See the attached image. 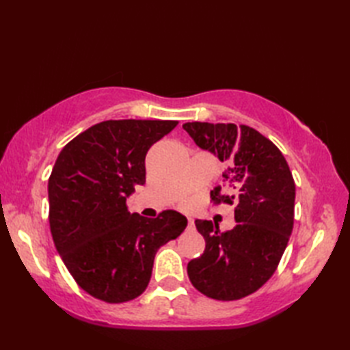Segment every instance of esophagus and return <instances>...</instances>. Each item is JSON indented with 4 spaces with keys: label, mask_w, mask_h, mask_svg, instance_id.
Wrapping results in <instances>:
<instances>
[{
    "label": "esophagus",
    "mask_w": 350,
    "mask_h": 350,
    "mask_svg": "<svg viewBox=\"0 0 350 350\" xmlns=\"http://www.w3.org/2000/svg\"><path fill=\"white\" fill-rule=\"evenodd\" d=\"M188 226H189V228H192V227H194V219H191V218H188Z\"/></svg>",
    "instance_id": "esophagus-1"
}]
</instances>
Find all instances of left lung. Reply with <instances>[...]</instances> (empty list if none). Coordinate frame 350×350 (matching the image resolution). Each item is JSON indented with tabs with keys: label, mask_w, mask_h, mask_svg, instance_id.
Segmentation results:
<instances>
[{
	"label": "left lung",
	"mask_w": 350,
	"mask_h": 350,
	"mask_svg": "<svg viewBox=\"0 0 350 350\" xmlns=\"http://www.w3.org/2000/svg\"><path fill=\"white\" fill-rule=\"evenodd\" d=\"M183 129L226 162L222 177L232 196L217 187L211 198L215 204L236 203L237 222L221 233L212 221H196L206 248L188 263V277L207 298L242 299L272 277L287 247L295 219L293 176L280 148L250 126L192 122Z\"/></svg>",
	"instance_id": "left-lung-1"
}]
</instances>
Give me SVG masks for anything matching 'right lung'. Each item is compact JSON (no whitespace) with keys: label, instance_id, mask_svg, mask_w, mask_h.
Segmentation results:
<instances>
[{"label":"right lung","instance_id":"add662e5","mask_svg":"<svg viewBox=\"0 0 350 350\" xmlns=\"http://www.w3.org/2000/svg\"><path fill=\"white\" fill-rule=\"evenodd\" d=\"M176 120H107L63 147L48 182L49 227L78 286L109 304L132 301L152 277L156 252L187 228L176 211L158 218L128 212L146 183V154Z\"/></svg>","mask_w":350,"mask_h":350}]
</instances>
